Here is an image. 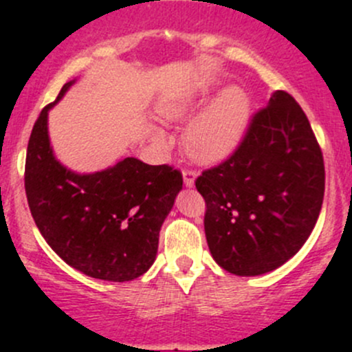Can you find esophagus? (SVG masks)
<instances>
[{
  "mask_svg": "<svg viewBox=\"0 0 352 352\" xmlns=\"http://www.w3.org/2000/svg\"><path fill=\"white\" fill-rule=\"evenodd\" d=\"M184 177V184H186V187H194V182H196V172H192V170H186V172L182 173Z\"/></svg>",
  "mask_w": 352,
  "mask_h": 352,
  "instance_id": "1",
  "label": "esophagus"
}]
</instances>
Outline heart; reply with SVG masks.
Masks as SVG:
<instances>
[{"instance_id": "heart-1", "label": "heart", "mask_w": 352, "mask_h": 352, "mask_svg": "<svg viewBox=\"0 0 352 352\" xmlns=\"http://www.w3.org/2000/svg\"><path fill=\"white\" fill-rule=\"evenodd\" d=\"M201 95L194 88L182 87L166 94L160 100L158 113L168 122H184L201 105ZM252 105L248 95L239 87H226L187 124L184 133V148L194 162L216 165L239 150L242 144ZM156 143H166L160 129L151 131Z\"/></svg>"}]
</instances>
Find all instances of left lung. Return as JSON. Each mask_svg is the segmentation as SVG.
<instances>
[{"label":"left lung","mask_w":352,"mask_h":352,"mask_svg":"<svg viewBox=\"0 0 352 352\" xmlns=\"http://www.w3.org/2000/svg\"><path fill=\"white\" fill-rule=\"evenodd\" d=\"M196 187L219 267L248 278L289 261L310 236L325 190L324 156L296 100L274 91L239 150L202 172Z\"/></svg>","instance_id":"8db88e82"}]
</instances>
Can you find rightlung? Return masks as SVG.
I'll return each instance as SVG.
<instances>
[{
  "instance_id": "obj_1",
  "label": "right lung",
  "mask_w": 352,
  "mask_h": 352,
  "mask_svg": "<svg viewBox=\"0 0 352 352\" xmlns=\"http://www.w3.org/2000/svg\"><path fill=\"white\" fill-rule=\"evenodd\" d=\"M42 109L27 148L25 192L38 232L76 271L124 283L153 265L163 221L182 190V175L168 165H146L134 156L104 170L80 173L56 158L49 138V110Z\"/></svg>"
}]
</instances>
